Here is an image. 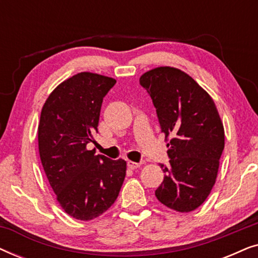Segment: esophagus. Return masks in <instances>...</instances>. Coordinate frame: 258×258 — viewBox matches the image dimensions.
<instances>
[{"mask_svg": "<svg viewBox=\"0 0 258 258\" xmlns=\"http://www.w3.org/2000/svg\"><path fill=\"white\" fill-rule=\"evenodd\" d=\"M126 165H128V168L132 169V170H135V169L141 167V163H136V162L128 161V162H126Z\"/></svg>", "mask_w": 258, "mask_h": 258, "instance_id": "obj_1", "label": "esophagus"}]
</instances>
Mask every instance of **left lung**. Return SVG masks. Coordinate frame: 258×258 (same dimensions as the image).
Returning a JSON list of instances; mask_svg holds the SVG:
<instances>
[{
	"label": "left lung",
	"mask_w": 258,
	"mask_h": 258,
	"mask_svg": "<svg viewBox=\"0 0 258 258\" xmlns=\"http://www.w3.org/2000/svg\"><path fill=\"white\" fill-rule=\"evenodd\" d=\"M140 84L153 100L167 144L169 165L155 191L165 207L189 213L202 204L217 177L224 128L213 98L188 74L171 67L149 70Z\"/></svg>",
	"instance_id": "left-lung-1"
}]
</instances>
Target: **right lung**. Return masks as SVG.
I'll return each mask as SVG.
<instances>
[{
    "label": "right lung",
    "mask_w": 258,
    "mask_h": 258,
    "mask_svg": "<svg viewBox=\"0 0 258 258\" xmlns=\"http://www.w3.org/2000/svg\"><path fill=\"white\" fill-rule=\"evenodd\" d=\"M115 83L98 74H76L49 95L41 111L42 165L59 206L76 220L89 221L107 211L125 177V161L87 149L98 133L102 102Z\"/></svg>",
    "instance_id": "1"
}]
</instances>
